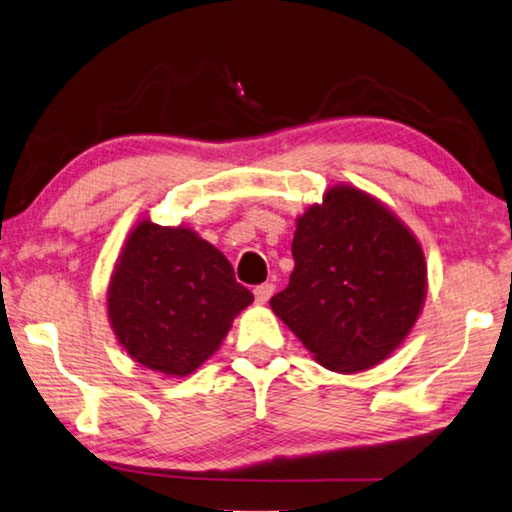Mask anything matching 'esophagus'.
Masks as SVG:
<instances>
[{
    "mask_svg": "<svg viewBox=\"0 0 512 512\" xmlns=\"http://www.w3.org/2000/svg\"><path fill=\"white\" fill-rule=\"evenodd\" d=\"M273 291H275L273 282H264V285H257V287L253 289V294H255L257 303H266V300H269V298L273 296Z\"/></svg>",
    "mask_w": 512,
    "mask_h": 512,
    "instance_id": "esophagus-1",
    "label": "esophagus"
}]
</instances>
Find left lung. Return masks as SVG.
Instances as JSON below:
<instances>
[{
    "label": "left lung",
    "mask_w": 512,
    "mask_h": 512,
    "mask_svg": "<svg viewBox=\"0 0 512 512\" xmlns=\"http://www.w3.org/2000/svg\"><path fill=\"white\" fill-rule=\"evenodd\" d=\"M291 255L289 285L271 307L326 369H369L415 326L426 296L424 253L367 193L330 189L323 205L298 218Z\"/></svg>",
    "instance_id": "obj_1"
}]
</instances>
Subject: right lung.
Listing matches in <instances>:
<instances>
[{"mask_svg":"<svg viewBox=\"0 0 512 512\" xmlns=\"http://www.w3.org/2000/svg\"><path fill=\"white\" fill-rule=\"evenodd\" d=\"M253 303L223 253L186 227L136 225L113 271L109 319L143 367L186 376L212 355Z\"/></svg>","mask_w":512,"mask_h":512,"instance_id":"add662e5","label":"right lung"}]
</instances>
